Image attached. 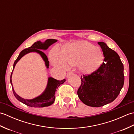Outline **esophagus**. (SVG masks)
<instances>
[{
	"label": "esophagus",
	"mask_w": 134,
	"mask_h": 134,
	"mask_svg": "<svg viewBox=\"0 0 134 134\" xmlns=\"http://www.w3.org/2000/svg\"><path fill=\"white\" fill-rule=\"evenodd\" d=\"M73 74V72H69L67 73V77H69V76H70V75H72Z\"/></svg>",
	"instance_id": "34e87169"
}]
</instances>
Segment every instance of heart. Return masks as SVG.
I'll return each instance as SVG.
<instances>
[{"instance_id":"1","label":"heart","mask_w":134,"mask_h":134,"mask_svg":"<svg viewBox=\"0 0 134 134\" xmlns=\"http://www.w3.org/2000/svg\"><path fill=\"white\" fill-rule=\"evenodd\" d=\"M50 59L55 67L65 68L78 65L82 73L90 74L100 66L103 53L99 47L87 41H79L65 44L60 52L56 48L52 49Z\"/></svg>"}]
</instances>
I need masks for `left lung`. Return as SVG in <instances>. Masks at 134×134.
I'll return each instance as SVG.
<instances>
[{"label": "left lung", "instance_id": "left-lung-1", "mask_svg": "<svg viewBox=\"0 0 134 134\" xmlns=\"http://www.w3.org/2000/svg\"><path fill=\"white\" fill-rule=\"evenodd\" d=\"M103 52L104 62L97 70L83 75L77 94L87 106L100 107L117 98L124 82V66L118 54L104 42H98Z\"/></svg>", "mask_w": 134, "mask_h": 134}]
</instances>
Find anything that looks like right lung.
<instances>
[{
    "mask_svg": "<svg viewBox=\"0 0 134 134\" xmlns=\"http://www.w3.org/2000/svg\"><path fill=\"white\" fill-rule=\"evenodd\" d=\"M57 41H58V40L55 39H48L44 42H41L40 41H37L35 42L30 47L22 50L21 52H20L19 56L15 60V61L14 62L13 71L11 72V74L10 76V83L11 84V86H12L13 92L14 96L20 102H22V103L25 105H26L27 106L38 108H42L50 106V105H52L54 102V101H55V94L56 90L58 89L60 85L65 82V79H64L63 80L58 81L52 77H48L47 87L41 94L36 97L33 99H25L22 98L21 97H20L17 94L13 86L12 79H11V78H12L13 72L14 68H15V65L17 63V62H18L19 60L25 55H26V54L30 52H36L38 53L39 55L41 56L42 59H43V60L45 62V66H46L47 69H48L49 65V61L48 60V58L46 55H45L43 52H42L41 50H47L51 45L55 43Z\"/></svg>",
    "mask_w": 134,
    "mask_h": 134,
    "instance_id": "1",
    "label": "right lung"
}]
</instances>
